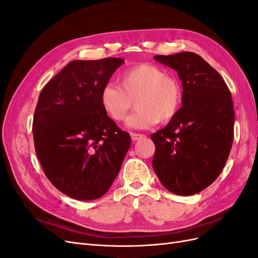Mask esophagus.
Segmentation results:
<instances>
[{
	"label": "esophagus",
	"instance_id": "34e87169",
	"mask_svg": "<svg viewBox=\"0 0 258 258\" xmlns=\"http://www.w3.org/2000/svg\"><path fill=\"white\" fill-rule=\"evenodd\" d=\"M131 136V140L132 141H138V140H141V139H144L145 138V136L144 135H140V134H131L130 135Z\"/></svg>",
	"mask_w": 258,
	"mask_h": 258
}]
</instances>
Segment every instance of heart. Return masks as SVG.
<instances>
[{
    "mask_svg": "<svg viewBox=\"0 0 258 258\" xmlns=\"http://www.w3.org/2000/svg\"><path fill=\"white\" fill-rule=\"evenodd\" d=\"M118 83L119 86L105 84L100 92L101 105L116 122L127 118L135 101L138 111L127 121L135 129L168 122L182 106L181 83L157 66L142 63L131 67L119 74Z\"/></svg>",
    "mask_w": 258,
    "mask_h": 258,
    "instance_id": "b5f03b06",
    "label": "heart"
}]
</instances>
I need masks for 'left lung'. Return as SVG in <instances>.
Returning <instances> with one entry per match:
<instances>
[{"instance_id":"1","label":"left lung","mask_w":258,"mask_h":258,"mask_svg":"<svg viewBox=\"0 0 258 258\" xmlns=\"http://www.w3.org/2000/svg\"><path fill=\"white\" fill-rule=\"evenodd\" d=\"M154 59L175 70L183 86L182 107L153 134V168L166 188L190 196L220 175L232 146L231 93L215 69L199 54L183 51Z\"/></svg>"}]
</instances>
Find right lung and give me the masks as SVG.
Here are the masks:
<instances>
[{
	"instance_id": "obj_1",
	"label": "right lung",
	"mask_w": 258,
	"mask_h": 258,
	"mask_svg": "<svg viewBox=\"0 0 258 258\" xmlns=\"http://www.w3.org/2000/svg\"><path fill=\"white\" fill-rule=\"evenodd\" d=\"M120 58L74 60L38 97L33 117L35 152L45 175L67 196L95 200L110 189L131 138L104 112L100 92Z\"/></svg>"
}]
</instances>
